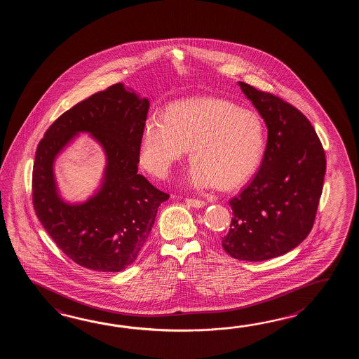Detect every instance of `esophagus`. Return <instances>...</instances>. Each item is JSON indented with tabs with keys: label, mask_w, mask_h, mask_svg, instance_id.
Segmentation results:
<instances>
[{
	"label": "esophagus",
	"mask_w": 359,
	"mask_h": 359,
	"mask_svg": "<svg viewBox=\"0 0 359 359\" xmlns=\"http://www.w3.org/2000/svg\"><path fill=\"white\" fill-rule=\"evenodd\" d=\"M186 201V204L187 205L192 206V208H203V206L206 205L205 201H203V200H198V198H186L184 200Z\"/></svg>",
	"instance_id": "1"
}]
</instances>
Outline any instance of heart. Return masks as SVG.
I'll return each mask as SVG.
<instances>
[{
    "label": "heart",
    "mask_w": 359,
    "mask_h": 359,
    "mask_svg": "<svg viewBox=\"0 0 359 359\" xmlns=\"http://www.w3.org/2000/svg\"><path fill=\"white\" fill-rule=\"evenodd\" d=\"M190 146L189 182L198 189L241 186L259 164L264 130L259 116L222 99L180 101L145 123L140 161L154 176H168Z\"/></svg>",
    "instance_id": "obj_1"
}]
</instances>
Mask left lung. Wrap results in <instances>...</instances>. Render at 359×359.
Here are the masks:
<instances>
[{"label": "left lung", "instance_id": "1", "mask_svg": "<svg viewBox=\"0 0 359 359\" xmlns=\"http://www.w3.org/2000/svg\"><path fill=\"white\" fill-rule=\"evenodd\" d=\"M268 128L259 170L229 200L233 212L222 238L232 258L260 262L283 255L309 235L320 204L326 158L311 122L269 92L238 82Z\"/></svg>", "mask_w": 359, "mask_h": 359}]
</instances>
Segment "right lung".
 I'll return each mask as SVG.
<instances>
[{"mask_svg": "<svg viewBox=\"0 0 359 359\" xmlns=\"http://www.w3.org/2000/svg\"><path fill=\"white\" fill-rule=\"evenodd\" d=\"M149 107V100L113 84L60 115L39 144L32 177L34 212L61 252L82 267L97 272L128 267L151 232L158 208L169 198L137 173ZM81 131L102 145L107 167L93 197L69 205L58 195L53 163Z\"/></svg>", "mask_w": 359, "mask_h": 359, "instance_id": "right-lung-1", "label": "right lung"}]
</instances>
